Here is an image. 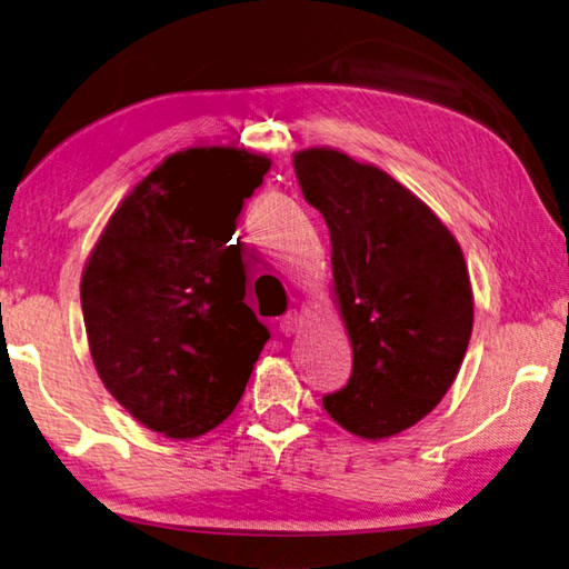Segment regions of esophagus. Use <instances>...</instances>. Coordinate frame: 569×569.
I'll list each match as a JSON object with an SVG mask.
<instances>
[{
    "label": "esophagus",
    "instance_id": "obj_1",
    "mask_svg": "<svg viewBox=\"0 0 569 569\" xmlns=\"http://www.w3.org/2000/svg\"><path fill=\"white\" fill-rule=\"evenodd\" d=\"M299 321H302V317H299V312H287L282 319H280V331L284 337H292L295 331L299 329Z\"/></svg>",
    "mask_w": 569,
    "mask_h": 569
}]
</instances>
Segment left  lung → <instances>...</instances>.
<instances>
[{
    "instance_id": "obj_1",
    "label": "left lung",
    "mask_w": 569,
    "mask_h": 569,
    "mask_svg": "<svg viewBox=\"0 0 569 569\" xmlns=\"http://www.w3.org/2000/svg\"><path fill=\"white\" fill-rule=\"evenodd\" d=\"M327 220L335 302L353 351L345 389L321 399L345 431L381 441L431 413L463 363L473 289L453 232L386 170L335 148L295 153Z\"/></svg>"
}]
</instances>
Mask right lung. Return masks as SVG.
<instances>
[{"instance_id": "add662e5", "label": "right lung", "mask_w": 569, "mask_h": 569, "mask_svg": "<svg viewBox=\"0 0 569 569\" xmlns=\"http://www.w3.org/2000/svg\"><path fill=\"white\" fill-rule=\"evenodd\" d=\"M272 160L202 146L168 156L113 210L81 274L93 367L138 423L198 438L238 406L270 331L244 305L238 216Z\"/></svg>"}]
</instances>
